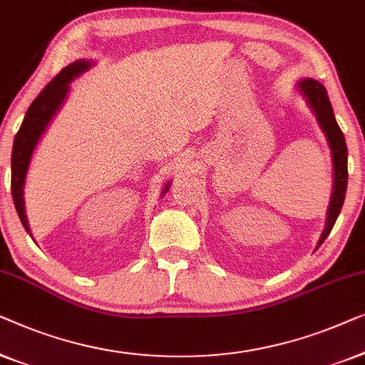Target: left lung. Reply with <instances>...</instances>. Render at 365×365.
Listing matches in <instances>:
<instances>
[{
  "instance_id": "left-lung-1",
  "label": "left lung",
  "mask_w": 365,
  "mask_h": 365,
  "mask_svg": "<svg viewBox=\"0 0 365 365\" xmlns=\"http://www.w3.org/2000/svg\"><path fill=\"white\" fill-rule=\"evenodd\" d=\"M297 89L301 91V94L306 97L307 104L316 114L317 124L326 133L327 142H329V148L332 153V165H334V185H332V195H331V203L329 210H327V222L326 228L322 232L319 243L321 246L324 243V240L329 236L332 227H334L336 220L341 213V208L344 205V198H346V190H347V145L346 138H344L342 130L339 129L334 110H332L331 101L327 97L326 87L314 79H302L297 82Z\"/></svg>"
}]
</instances>
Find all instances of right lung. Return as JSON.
I'll list each match as a JSON object with an SVG mask.
<instances>
[{"label": "right lung", "instance_id": "1", "mask_svg": "<svg viewBox=\"0 0 365 365\" xmlns=\"http://www.w3.org/2000/svg\"><path fill=\"white\" fill-rule=\"evenodd\" d=\"M92 66L91 61H76V63L69 64L64 68L56 78L49 82L48 86L41 91V94L33 101L29 109L24 115V120L19 130L14 137L13 143V153H11V193L13 202L16 207L18 217L21 220L23 227L31 236L29 225L26 218V212H24V182H26V173L29 168L31 157L36 145H38L41 135H43L46 127L53 119L59 107L63 106L66 101V96L69 92V82L79 74L84 73ZM170 183L163 188V193L167 192ZM162 193V195H163Z\"/></svg>", "mask_w": 365, "mask_h": 365}]
</instances>
